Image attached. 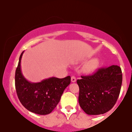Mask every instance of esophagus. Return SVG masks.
I'll return each instance as SVG.
<instances>
[{
	"mask_svg": "<svg viewBox=\"0 0 132 132\" xmlns=\"http://www.w3.org/2000/svg\"><path fill=\"white\" fill-rule=\"evenodd\" d=\"M71 81H72V82H75L76 81V78L75 76H72L71 77Z\"/></svg>",
	"mask_w": 132,
	"mask_h": 132,
	"instance_id": "obj_1",
	"label": "esophagus"
}]
</instances>
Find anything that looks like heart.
<instances>
[{"mask_svg":"<svg viewBox=\"0 0 132 132\" xmlns=\"http://www.w3.org/2000/svg\"><path fill=\"white\" fill-rule=\"evenodd\" d=\"M98 66H99V60L97 59H94L86 63L84 67V70L86 72H92L98 67Z\"/></svg>","mask_w":132,"mask_h":132,"instance_id":"b5f03b06","label":"heart"}]
</instances>
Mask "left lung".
Returning <instances> with one entry per match:
<instances>
[{
    "instance_id": "obj_1",
    "label": "left lung",
    "mask_w": 132,
    "mask_h": 132,
    "mask_svg": "<svg viewBox=\"0 0 132 132\" xmlns=\"http://www.w3.org/2000/svg\"><path fill=\"white\" fill-rule=\"evenodd\" d=\"M122 82V70L117 65L99 68L92 75L81 76L77 80L80 107L88 115L107 112L117 101Z\"/></svg>"
}]
</instances>
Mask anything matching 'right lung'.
Returning a JSON list of instances; mask_svg holds the SVG:
<instances>
[{"label": "right lung", "instance_id": "obj_1", "mask_svg": "<svg viewBox=\"0 0 132 132\" xmlns=\"http://www.w3.org/2000/svg\"><path fill=\"white\" fill-rule=\"evenodd\" d=\"M23 51L20 54L15 71V83L19 101L27 110L39 115L50 113L56 107L64 89L71 82L70 76L64 78L53 77L40 82H30L24 78L20 63Z\"/></svg>", "mask_w": 132, "mask_h": 132}]
</instances>
